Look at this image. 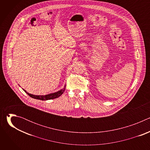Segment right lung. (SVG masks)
<instances>
[{"label": "right lung", "mask_w": 150, "mask_h": 150, "mask_svg": "<svg viewBox=\"0 0 150 150\" xmlns=\"http://www.w3.org/2000/svg\"><path fill=\"white\" fill-rule=\"evenodd\" d=\"M66 88V85L63 89H62L61 90L54 93H52V94H50L48 95H45V96H35V95H33L31 94H29L28 93H27L25 90H24V91L31 97L35 98V99H38V100H52V99H54V98H56L59 97H60L63 93L65 91Z\"/></svg>", "instance_id": "right-lung-1"}]
</instances>
